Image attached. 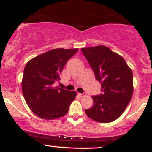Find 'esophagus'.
<instances>
[{
    "label": "esophagus",
    "mask_w": 152,
    "mask_h": 152,
    "mask_svg": "<svg viewBox=\"0 0 152 152\" xmlns=\"http://www.w3.org/2000/svg\"><path fill=\"white\" fill-rule=\"evenodd\" d=\"M78 95L81 97H85L86 96V94H81V93H78Z\"/></svg>",
    "instance_id": "esophagus-1"
}]
</instances>
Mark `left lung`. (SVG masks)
<instances>
[{"instance_id": "1", "label": "left lung", "mask_w": 152, "mask_h": 152, "mask_svg": "<svg viewBox=\"0 0 152 152\" xmlns=\"http://www.w3.org/2000/svg\"><path fill=\"white\" fill-rule=\"evenodd\" d=\"M96 79L102 83L100 95L92 96L94 104L85 112L88 118L109 123L123 114L133 94L132 69L120 55L108 47L98 46L81 48Z\"/></svg>"}]
</instances>
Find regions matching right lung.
Wrapping results in <instances>:
<instances>
[{"label": "right lung", "mask_w": 152, "mask_h": 152, "mask_svg": "<svg viewBox=\"0 0 152 152\" xmlns=\"http://www.w3.org/2000/svg\"><path fill=\"white\" fill-rule=\"evenodd\" d=\"M78 48H56L32 58L26 64L22 91L26 104L38 117L55 119L67 114L76 92L54 86L66 62Z\"/></svg>", "instance_id": "1"}]
</instances>
